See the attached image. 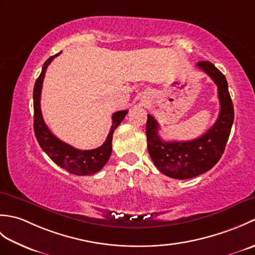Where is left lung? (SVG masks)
Returning <instances> with one entry per match:
<instances>
[{"instance_id":"left-lung-1","label":"left lung","mask_w":255,"mask_h":255,"mask_svg":"<svg viewBox=\"0 0 255 255\" xmlns=\"http://www.w3.org/2000/svg\"><path fill=\"white\" fill-rule=\"evenodd\" d=\"M196 66L208 74L218 88L220 112L214 126L203 136L189 141H164L158 134V122L151 115H148L145 126L148 151L156 169L177 180L203 174L217 163L225 151L235 118L225 75L209 61H199Z\"/></svg>"}]
</instances>
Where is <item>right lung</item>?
<instances>
[{
  "mask_svg": "<svg viewBox=\"0 0 255 255\" xmlns=\"http://www.w3.org/2000/svg\"><path fill=\"white\" fill-rule=\"evenodd\" d=\"M61 52L50 57L42 66L41 73L34 86V131L41 149L46 154L62 169L75 175H92L103 169L112 154V140L115 129L123 122L128 111H119L113 114V125L110 133L101 147L93 150H80L72 147L66 142L61 141L53 134L42 118L40 110V95L44 82L46 70L55 57Z\"/></svg>",
  "mask_w": 255,
  "mask_h": 255,
  "instance_id": "obj_1",
  "label": "right lung"
}]
</instances>
